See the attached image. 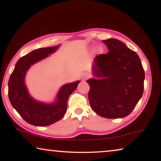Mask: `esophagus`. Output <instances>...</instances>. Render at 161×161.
<instances>
[{
  "mask_svg": "<svg viewBox=\"0 0 161 161\" xmlns=\"http://www.w3.org/2000/svg\"><path fill=\"white\" fill-rule=\"evenodd\" d=\"M83 77H84V78H86V77H89V75L87 74V73H84V74L83 75Z\"/></svg>",
  "mask_w": 161,
  "mask_h": 161,
  "instance_id": "obj_1",
  "label": "esophagus"
}]
</instances>
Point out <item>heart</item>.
<instances>
[{"label":"heart","instance_id":"obj_1","mask_svg":"<svg viewBox=\"0 0 161 161\" xmlns=\"http://www.w3.org/2000/svg\"><path fill=\"white\" fill-rule=\"evenodd\" d=\"M103 51H104V48H103V46H98L97 48V52L98 54H102L103 53Z\"/></svg>","mask_w":161,"mask_h":161}]
</instances>
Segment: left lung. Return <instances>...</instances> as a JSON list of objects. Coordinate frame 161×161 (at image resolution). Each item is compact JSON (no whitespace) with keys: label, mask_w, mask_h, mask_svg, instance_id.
<instances>
[{"label":"left lung","mask_w":161,"mask_h":161,"mask_svg":"<svg viewBox=\"0 0 161 161\" xmlns=\"http://www.w3.org/2000/svg\"><path fill=\"white\" fill-rule=\"evenodd\" d=\"M102 42L108 53L94 59L92 73L99 79L86 80L89 103L103 118H124L142 97L145 72L138 54L124 42L114 38Z\"/></svg>","instance_id":"left-lung-1"}]
</instances>
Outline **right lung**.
Instances as JSON below:
<instances>
[{
	"instance_id": "obj_1",
	"label": "right lung",
	"mask_w": 161,
	"mask_h": 161,
	"mask_svg": "<svg viewBox=\"0 0 161 161\" xmlns=\"http://www.w3.org/2000/svg\"><path fill=\"white\" fill-rule=\"evenodd\" d=\"M59 45L39 48L22 57L15 64L8 81V97L13 107L26 122L36 126H47L63 118L69 95L80 81L64 84L57 94L55 102L44 103L33 99L29 94L25 78L32 65L54 53Z\"/></svg>"
}]
</instances>
